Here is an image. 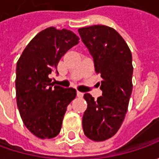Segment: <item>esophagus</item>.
Listing matches in <instances>:
<instances>
[{
    "instance_id": "34e87169",
    "label": "esophagus",
    "mask_w": 159,
    "mask_h": 159,
    "mask_svg": "<svg viewBox=\"0 0 159 159\" xmlns=\"http://www.w3.org/2000/svg\"><path fill=\"white\" fill-rule=\"evenodd\" d=\"M83 95H84V94H83L82 92H80V91L77 92V96H78V97H82Z\"/></svg>"
}]
</instances>
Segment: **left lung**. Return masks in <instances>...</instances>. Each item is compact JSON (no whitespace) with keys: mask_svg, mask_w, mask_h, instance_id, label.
Returning <instances> with one entry per match:
<instances>
[{"mask_svg":"<svg viewBox=\"0 0 159 159\" xmlns=\"http://www.w3.org/2000/svg\"><path fill=\"white\" fill-rule=\"evenodd\" d=\"M101 74L102 96L87 93L88 108L82 118L83 131L89 139L101 142L112 137L121 126L132 94V54L124 39L113 28L92 25L78 30Z\"/></svg>","mask_w":159,"mask_h":159,"instance_id":"8db88e82","label":"left lung"}]
</instances>
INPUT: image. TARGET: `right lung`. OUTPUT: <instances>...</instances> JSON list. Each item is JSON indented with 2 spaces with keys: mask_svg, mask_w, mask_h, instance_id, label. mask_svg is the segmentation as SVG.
Here are the masks:
<instances>
[{
  "mask_svg": "<svg viewBox=\"0 0 159 159\" xmlns=\"http://www.w3.org/2000/svg\"><path fill=\"white\" fill-rule=\"evenodd\" d=\"M71 31L49 27L31 40L16 63V95L22 120L40 139H51L60 133L67 106L77 93L51 83L49 74H58L59 60L79 43Z\"/></svg>",
  "mask_w": 159,
  "mask_h": 159,
  "instance_id": "add662e5",
  "label": "right lung"
}]
</instances>
